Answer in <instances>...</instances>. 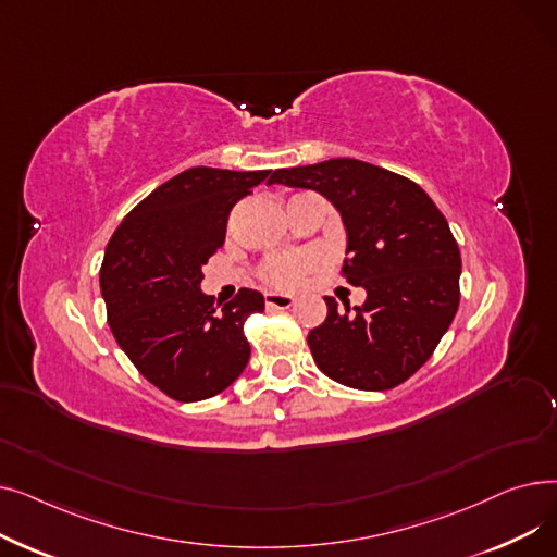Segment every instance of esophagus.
<instances>
[{
    "instance_id": "esophagus-1",
    "label": "esophagus",
    "mask_w": 557,
    "mask_h": 557,
    "mask_svg": "<svg viewBox=\"0 0 557 557\" xmlns=\"http://www.w3.org/2000/svg\"><path fill=\"white\" fill-rule=\"evenodd\" d=\"M263 300H267V307L271 309H288L294 307V296H286V294H275V290H269L267 296H263Z\"/></svg>"
}]
</instances>
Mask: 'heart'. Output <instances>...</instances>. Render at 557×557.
<instances>
[{
  "label": "heart",
  "instance_id": "obj_1",
  "mask_svg": "<svg viewBox=\"0 0 557 557\" xmlns=\"http://www.w3.org/2000/svg\"><path fill=\"white\" fill-rule=\"evenodd\" d=\"M320 263V257L315 252H290L269 259L263 263L261 277L267 284L277 288H290L296 286L309 271H313Z\"/></svg>",
  "mask_w": 557,
  "mask_h": 557
}]
</instances>
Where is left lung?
<instances>
[{
  "instance_id": "8db88e82",
  "label": "left lung",
  "mask_w": 557,
  "mask_h": 557,
  "mask_svg": "<svg viewBox=\"0 0 557 557\" xmlns=\"http://www.w3.org/2000/svg\"><path fill=\"white\" fill-rule=\"evenodd\" d=\"M313 189L338 210L343 275L366 302L325 298V323L307 341L315 366L359 391H388L416 374L449 330L460 302V250L426 191L399 173L352 158L277 169L269 185Z\"/></svg>"
}]
</instances>
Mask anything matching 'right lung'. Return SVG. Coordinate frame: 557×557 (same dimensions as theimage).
<instances>
[{"instance_id": "right-lung-1", "label": "right lung", "mask_w": 557, "mask_h": 557, "mask_svg": "<svg viewBox=\"0 0 557 557\" xmlns=\"http://www.w3.org/2000/svg\"><path fill=\"white\" fill-rule=\"evenodd\" d=\"M269 173L187 169L135 205L106 246L101 296L112 336L173 399L219 395L250 359L244 323L263 311V296L242 288L216 311L200 282L225 242L230 210Z\"/></svg>"}]
</instances>
